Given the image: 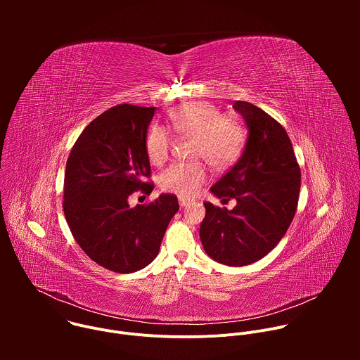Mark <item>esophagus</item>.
Listing matches in <instances>:
<instances>
[{"label":"esophagus","instance_id":"obj_1","mask_svg":"<svg viewBox=\"0 0 360 360\" xmlns=\"http://www.w3.org/2000/svg\"><path fill=\"white\" fill-rule=\"evenodd\" d=\"M191 203V200L189 199H186V198H179V205L181 207L184 208V207H186V205H189Z\"/></svg>","mask_w":360,"mask_h":360}]
</instances>
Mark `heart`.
<instances>
[{
  "label": "heart",
  "mask_w": 360,
  "mask_h": 360,
  "mask_svg": "<svg viewBox=\"0 0 360 360\" xmlns=\"http://www.w3.org/2000/svg\"><path fill=\"white\" fill-rule=\"evenodd\" d=\"M169 120L176 132L196 141L193 157L202 158L214 168H228L240 155L245 145V128L211 102H191L171 111ZM172 146L169 132L160 125H152L145 135V152L148 160L160 165ZM208 174L199 162H175L160 175V186L171 193L191 198L196 195L207 181Z\"/></svg>",
  "instance_id": "b5f03b06"
}]
</instances>
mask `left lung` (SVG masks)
<instances>
[{"label": "left lung", "mask_w": 360, "mask_h": 360, "mask_svg": "<svg viewBox=\"0 0 360 360\" xmlns=\"http://www.w3.org/2000/svg\"><path fill=\"white\" fill-rule=\"evenodd\" d=\"M249 135L239 161L211 188L232 211L203 202L199 228L202 246L212 259L245 266L262 259L286 233L300 191V168L285 128L269 114L246 101H235Z\"/></svg>", "instance_id": "1"}]
</instances>
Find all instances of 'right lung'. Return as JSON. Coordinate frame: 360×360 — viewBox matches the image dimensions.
Listing matches in <instances>:
<instances>
[{
  "instance_id": "1",
  "label": "right lung",
  "mask_w": 360,
  "mask_h": 360,
  "mask_svg": "<svg viewBox=\"0 0 360 360\" xmlns=\"http://www.w3.org/2000/svg\"><path fill=\"white\" fill-rule=\"evenodd\" d=\"M155 114L121 104L96 117L75 141L64 179V215L89 258L117 274L136 272L157 258L165 231L178 212L176 195L131 208L128 198L149 195L153 182L145 135Z\"/></svg>"
}]
</instances>
